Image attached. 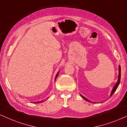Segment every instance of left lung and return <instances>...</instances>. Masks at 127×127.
<instances>
[{
	"instance_id": "obj_1",
	"label": "left lung",
	"mask_w": 127,
	"mask_h": 127,
	"mask_svg": "<svg viewBox=\"0 0 127 127\" xmlns=\"http://www.w3.org/2000/svg\"><path fill=\"white\" fill-rule=\"evenodd\" d=\"M119 78H118L117 82V83L115 84L114 87H113L112 91H111V94H110V97H111V96L113 95V94H114V93L115 92V91H116V89H117L118 87H119V84H120V79H121V67H120V65H119ZM80 95L81 96V97L83 98V99H85V100H87V101H88V102H91V100H88V99H87V98L84 97V96H82V95L80 94ZM94 103H95V102H94Z\"/></svg>"
}]
</instances>
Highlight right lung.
<instances>
[{"label":"right lung","instance_id":"1","mask_svg":"<svg viewBox=\"0 0 127 127\" xmlns=\"http://www.w3.org/2000/svg\"><path fill=\"white\" fill-rule=\"evenodd\" d=\"M59 72H57V74H56V77H55V81H56V79L57 77V76H58V74H59ZM44 102V100H41V101H39V102H34V103H41V102Z\"/></svg>","mask_w":127,"mask_h":127}]
</instances>
